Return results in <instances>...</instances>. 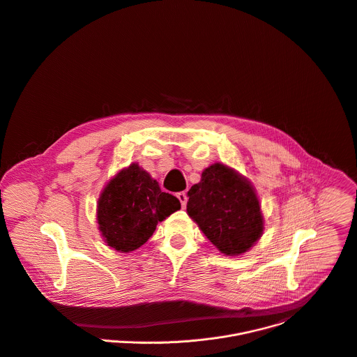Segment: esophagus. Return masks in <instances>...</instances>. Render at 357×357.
I'll use <instances>...</instances> for the list:
<instances>
[{
  "mask_svg": "<svg viewBox=\"0 0 357 357\" xmlns=\"http://www.w3.org/2000/svg\"><path fill=\"white\" fill-rule=\"evenodd\" d=\"M176 197H178V200L181 202V206L185 208V207H186V203H188V195H186V192H179V193H176Z\"/></svg>",
  "mask_w": 357,
  "mask_h": 357,
  "instance_id": "obj_1",
  "label": "esophagus"
}]
</instances>
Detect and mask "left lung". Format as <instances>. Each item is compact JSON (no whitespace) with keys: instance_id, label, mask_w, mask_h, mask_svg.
Returning <instances> with one entry per match:
<instances>
[{"instance_id":"8db88e82","label":"left lung","mask_w":357,"mask_h":357,"mask_svg":"<svg viewBox=\"0 0 357 357\" xmlns=\"http://www.w3.org/2000/svg\"><path fill=\"white\" fill-rule=\"evenodd\" d=\"M188 196V214L220 252L243 254L261 237L264 218L252 186L223 164L206 168Z\"/></svg>"}]
</instances>
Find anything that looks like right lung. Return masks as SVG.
Segmentation results:
<instances>
[{"label": "right lung", "instance_id": "right-lung-1", "mask_svg": "<svg viewBox=\"0 0 357 357\" xmlns=\"http://www.w3.org/2000/svg\"><path fill=\"white\" fill-rule=\"evenodd\" d=\"M98 203L99 229L107 245L121 252L139 248L158 222L181 208L179 200L161 192L158 183L137 164L112 179Z\"/></svg>", "mask_w": 357, "mask_h": 357}]
</instances>
